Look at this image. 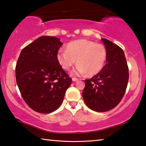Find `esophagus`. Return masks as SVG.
<instances>
[{
  "mask_svg": "<svg viewBox=\"0 0 146 146\" xmlns=\"http://www.w3.org/2000/svg\"><path fill=\"white\" fill-rule=\"evenodd\" d=\"M78 79L76 78H72V81H78Z\"/></svg>",
  "mask_w": 146,
  "mask_h": 146,
  "instance_id": "esophagus-1",
  "label": "esophagus"
}]
</instances>
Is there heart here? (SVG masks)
<instances>
[{"mask_svg":"<svg viewBox=\"0 0 146 146\" xmlns=\"http://www.w3.org/2000/svg\"><path fill=\"white\" fill-rule=\"evenodd\" d=\"M107 52L104 46L92 41L80 39L66 45V50H59L57 60L65 70H69L76 63L78 64L73 75L86 73L89 76L100 72L105 64Z\"/></svg>","mask_w":146,"mask_h":146,"instance_id":"1","label":"heart"}]
</instances>
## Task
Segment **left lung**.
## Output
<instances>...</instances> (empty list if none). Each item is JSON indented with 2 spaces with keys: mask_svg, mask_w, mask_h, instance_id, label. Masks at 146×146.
Segmentation results:
<instances>
[{
  "mask_svg": "<svg viewBox=\"0 0 146 146\" xmlns=\"http://www.w3.org/2000/svg\"><path fill=\"white\" fill-rule=\"evenodd\" d=\"M105 46L106 64L100 72L85 80L83 98L89 108L98 112L110 110L117 106L126 92L129 69L122 48L108 40L102 38Z\"/></svg>",
  "mask_w": 146,
  "mask_h": 146,
  "instance_id": "left-lung-1",
  "label": "left lung"
}]
</instances>
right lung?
I'll return each mask as SVG.
<instances>
[{"label": "right lung", "instance_id": "1", "mask_svg": "<svg viewBox=\"0 0 146 146\" xmlns=\"http://www.w3.org/2000/svg\"><path fill=\"white\" fill-rule=\"evenodd\" d=\"M63 43L54 36H43L22 50L18 59L16 81L24 101L41 113H49L62 103L72 79L57 60Z\"/></svg>", "mask_w": 146, "mask_h": 146}]
</instances>
